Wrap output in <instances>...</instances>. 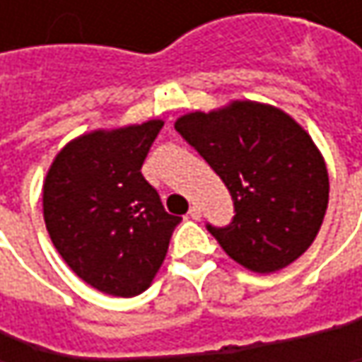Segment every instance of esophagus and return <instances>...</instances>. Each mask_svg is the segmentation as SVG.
<instances>
[{"mask_svg":"<svg viewBox=\"0 0 362 362\" xmlns=\"http://www.w3.org/2000/svg\"><path fill=\"white\" fill-rule=\"evenodd\" d=\"M188 218H192V220H199V218H201V209H199L197 205H192V207L188 209Z\"/></svg>","mask_w":362,"mask_h":362,"instance_id":"esophagus-1","label":"esophagus"}]
</instances>
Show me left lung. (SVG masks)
Returning <instances> with one entry per match:
<instances>
[{"mask_svg":"<svg viewBox=\"0 0 362 362\" xmlns=\"http://www.w3.org/2000/svg\"><path fill=\"white\" fill-rule=\"evenodd\" d=\"M176 132L230 192L233 220L205 226L235 262L274 272L313 245L325 218L329 176L313 138L289 115L233 103L184 115Z\"/></svg>","mask_w":362,"mask_h":362,"instance_id":"1","label":"left lung"}]
</instances>
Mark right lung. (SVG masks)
Returning <instances> with one entry per match:
<instances>
[{
  "mask_svg": "<svg viewBox=\"0 0 362 362\" xmlns=\"http://www.w3.org/2000/svg\"><path fill=\"white\" fill-rule=\"evenodd\" d=\"M163 121L92 132L69 142L43 184V220L69 268L94 289L142 293L182 218L165 211L142 163Z\"/></svg>",
  "mask_w": 362,
  "mask_h": 362,
  "instance_id": "1",
  "label": "right lung"
}]
</instances>
